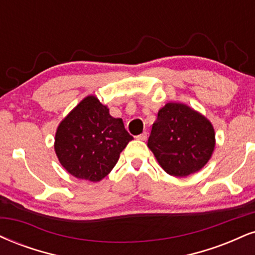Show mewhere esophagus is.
<instances>
[{
    "mask_svg": "<svg viewBox=\"0 0 255 255\" xmlns=\"http://www.w3.org/2000/svg\"><path fill=\"white\" fill-rule=\"evenodd\" d=\"M136 139H137V140H141V141H145V140L147 139V133H146V131H143L142 134H140V135H137Z\"/></svg>",
    "mask_w": 255,
    "mask_h": 255,
    "instance_id": "obj_1",
    "label": "esophagus"
}]
</instances>
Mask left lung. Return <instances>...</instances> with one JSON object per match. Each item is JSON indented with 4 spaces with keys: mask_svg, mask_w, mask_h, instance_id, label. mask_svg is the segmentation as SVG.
<instances>
[{
    "mask_svg": "<svg viewBox=\"0 0 255 255\" xmlns=\"http://www.w3.org/2000/svg\"><path fill=\"white\" fill-rule=\"evenodd\" d=\"M147 146L165 172L186 177L209 161L215 130L201 113L183 103H166L158 112Z\"/></svg>",
    "mask_w": 255,
    "mask_h": 255,
    "instance_id": "obj_1",
    "label": "left lung"
}]
</instances>
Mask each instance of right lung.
Returning <instances> with one entry per match:
<instances>
[{"instance_id": "right-lung-1", "label": "right lung", "mask_w": 255, "mask_h": 255, "mask_svg": "<svg viewBox=\"0 0 255 255\" xmlns=\"http://www.w3.org/2000/svg\"><path fill=\"white\" fill-rule=\"evenodd\" d=\"M131 139L122 119L113 118L108 107L90 95L58 126L54 151L61 166L73 177L100 182Z\"/></svg>"}]
</instances>
